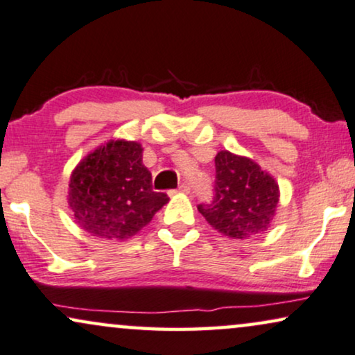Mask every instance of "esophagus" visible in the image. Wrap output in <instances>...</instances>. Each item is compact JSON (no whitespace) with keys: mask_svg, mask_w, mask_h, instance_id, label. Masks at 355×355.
I'll return each instance as SVG.
<instances>
[{"mask_svg":"<svg viewBox=\"0 0 355 355\" xmlns=\"http://www.w3.org/2000/svg\"><path fill=\"white\" fill-rule=\"evenodd\" d=\"M178 191H180V193H190V187H188V183H182V185L178 187Z\"/></svg>","mask_w":355,"mask_h":355,"instance_id":"obj_1","label":"esophagus"}]
</instances>
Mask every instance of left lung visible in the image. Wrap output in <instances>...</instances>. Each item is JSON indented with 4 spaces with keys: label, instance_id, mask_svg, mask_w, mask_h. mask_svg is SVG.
I'll return each instance as SVG.
<instances>
[{
    "label": "left lung",
    "instance_id": "left-lung-1",
    "mask_svg": "<svg viewBox=\"0 0 355 355\" xmlns=\"http://www.w3.org/2000/svg\"><path fill=\"white\" fill-rule=\"evenodd\" d=\"M214 167L213 200L198 205L206 221L232 239H250L267 231L280 196L277 182L254 160L227 150L218 152Z\"/></svg>",
    "mask_w": 355,
    "mask_h": 355
}]
</instances>
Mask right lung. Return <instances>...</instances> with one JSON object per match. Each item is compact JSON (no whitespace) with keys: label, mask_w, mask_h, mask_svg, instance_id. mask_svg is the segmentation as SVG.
Masks as SVG:
<instances>
[{"label":"right lung","mask_w":355,"mask_h":355,"mask_svg":"<svg viewBox=\"0 0 355 355\" xmlns=\"http://www.w3.org/2000/svg\"><path fill=\"white\" fill-rule=\"evenodd\" d=\"M168 201L152 190L137 142L111 141L85 157L70 178L69 203L75 221L101 239H129Z\"/></svg>","instance_id":"1"}]
</instances>
